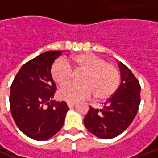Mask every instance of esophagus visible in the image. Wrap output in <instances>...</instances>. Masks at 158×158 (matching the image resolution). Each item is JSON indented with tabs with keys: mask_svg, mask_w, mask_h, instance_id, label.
Listing matches in <instances>:
<instances>
[{
	"mask_svg": "<svg viewBox=\"0 0 158 158\" xmlns=\"http://www.w3.org/2000/svg\"><path fill=\"white\" fill-rule=\"evenodd\" d=\"M67 105H68V106H69V108H72V107H73V106H75L76 103L75 102H67Z\"/></svg>",
	"mask_w": 158,
	"mask_h": 158,
	"instance_id": "obj_1",
	"label": "esophagus"
}]
</instances>
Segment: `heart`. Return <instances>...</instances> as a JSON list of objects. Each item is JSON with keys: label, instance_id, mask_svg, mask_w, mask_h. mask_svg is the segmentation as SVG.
<instances>
[{"label": "heart", "instance_id": "b5f03b06", "mask_svg": "<svg viewBox=\"0 0 158 158\" xmlns=\"http://www.w3.org/2000/svg\"><path fill=\"white\" fill-rule=\"evenodd\" d=\"M67 61L62 59L53 62L51 74L59 86L69 84L73 77L72 69L84 71L80 76L81 84H72L59 90V98L76 102L89 98L94 94L97 100H106L112 96L118 87L120 75L118 69L98 56L81 53L70 56Z\"/></svg>", "mask_w": 158, "mask_h": 158}]
</instances>
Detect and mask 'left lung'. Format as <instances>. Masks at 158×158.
Returning <instances> with one entry per match:
<instances>
[{"label":"left lung","instance_id":"obj_1","mask_svg":"<svg viewBox=\"0 0 158 158\" xmlns=\"http://www.w3.org/2000/svg\"><path fill=\"white\" fill-rule=\"evenodd\" d=\"M121 84L112 97L103 104L102 109L89 107L84 118L85 128L94 135L108 139L125 130L135 118L140 102V85L131 70L118 62Z\"/></svg>","mask_w":158,"mask_h":158}]
</instances>
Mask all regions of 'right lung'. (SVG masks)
<instances>
[{
  "mask_svg": "<svg viewBox=\"0 0 158 158\" xmlns=\"http://www.w3.org/2000/svg\"><path fill=\"white\" fill-rule=\"evenodd\" d=\"M63 51H48L22 66L11 85L10 108L19 129L35 140H46L62 129L69 106L53 100L56 87L51 74Z\"/></svg>",
  "mask_w": 158,
  "mask_h": 158,
  "instance_id": "add662e5",
  "label": "right lung"
}]
</instances>
